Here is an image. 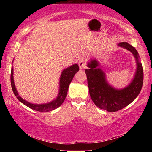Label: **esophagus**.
<instances>
[{
  "instance_id": "1",
  "label": "esophagus",
  "mask_w": 152,
  "mask_h": 152,
  "mask_svg": "<svg viewBox=\"0 0 152 152\" xmlns=\"http://www.w3.org/2000/svg\"><path fill=\"white\" fill-rule=\"evenodd\" d=\"M78 66H79L80 69V70H84V69H85L86 68V63L84 60H80L78 61Z\"/></svg>"
}]
</instances>
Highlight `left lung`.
Here are the masks:
<instances>
[{
    "label": "left lung",
    "instance_id": "8db88e82",
    "mask_svg": "<svg viewBox=\"0 0 152 152\" xmlns=\"http://www.w3.org/2000/svg\"><path fill=\"white\" fill-rule=\"evenodd\" d=\"M117 45L131 51L136 61L137 70L128 86L122 89L110 86L101 68V64L95 58L89 61L87 64L88 69L85 70L92 101L100 109L109 112L117 111L127 107L137 98L143 86V72L137 51L127 42H121Z\"/></svg>",
    "mask_w": 152,
    "mask_h": 152
}]
</instances>
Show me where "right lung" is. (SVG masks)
<instances>
[{
    "label": "right lung",
    "mask_w": 152,
    "mask_h": 152,
    "mask_svg": "<svg viewBox=\"0 0 152 152\" xmlns=\"http://www.w3.org/2000/svg\"><path fill=\"white\" fill-rule=\"evenodd\" d=\"M79 70V66L77 64H73L68 68L64 69L63 71L61 72L60 78V88H59V92L58 96L54 100L51 101L50 102L44 104H33L31 102L25 101V99L20 97L19 93L16 89V87L15 85L14 78H13V68H11V83L12 91L14 92V94L17 99L19 100L20 102H21L23 104L26 105L30 109L33 110H37L39 112H50L51 110L57 109L65 100L66 97L67 92L68 91L69 85L70 82L72 80L74 75Z\"/></svg>",
    "instance_id": "right-lung-1"
}]
</instances>
